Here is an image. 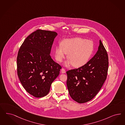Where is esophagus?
<instances>
[{"label":"esophagus","mask_w":125,"mask_h":125,"mask_svg":"<svg viewBox=\"0 0 125 125\" xmlns=\"http://www.w3.org/2000/svg\"><path fill=\"white\" fill-rule=\"evenodd\" d=\"M61 71V73H65V72H66L65 70V69H64V68H62Z\"/></svg>","instance_id":"1"}]
</instances>
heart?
I'll return each instance as SVG.
<instances>
[{"mask_svg": "<svg viewBox=\"0 0 125 125\" xmlns=\"http://www.w3.org/2000/svg\"><path fill=\"white\" fill-rule=\"evenodd\" d=\"M93 49V43L90 40L80 37L65 39L55 48V56L56 60L61 62L67 53L69 60L65 65L72 64L74 67H80L88 62Z\"/></svg>", "mask_w": 125, "mask_h": 125, "instance_id": "heart-1", "label": "heart"}]
</instances>
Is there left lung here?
<instances>
[{
  "label": "left lung",
  "mask_w": 125,
  "mask_h": 125,
  "mask_svg": "<svg viewBox=\"0 0 125 125\" xmlns=\"http://www.w3.org/2000/svg\"><path fill=\"white\" fill-rule=\"evenodd\" d=\"M108 67V53L100 40L95 56L81 67L66 72V84L72 98L79 103L93 99L107 78Z\"/></svg>",
  "instance_id": "left-lung-1"
}]
</instances>
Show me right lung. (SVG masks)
Masks as SVG:
<instances>
[{
    "label": "right lung",
    "instance_id": "add662e5",
    "mask_svg": "<svg viewBox=\"0 0 125 125\" xmlns=\"http://www.w3.org/2000/svg\"><path fill=\"white\" fill-rule=\"evenodd\" d=\"M57 33L37 30L22 43L17 54V75L22 85L37 98L46 96L62 67L50 55Z\"/></svg>",
    "mask_w": 125,
    "mask_h": 125
}]
</instances>
